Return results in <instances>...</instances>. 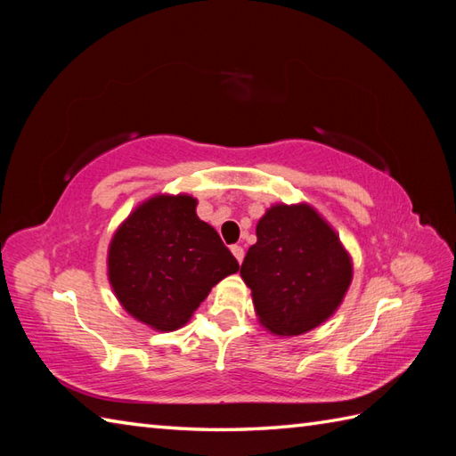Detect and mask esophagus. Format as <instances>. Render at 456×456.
Wrapping results in <instances>:
<instances>
[{
	"label": "esophagus",
	"instance_id": "34e87169",
	"mask_svg": "<svg viewBox=\"0 0 456 456\" xmlns=\"http://www.w3.org/2000/svg\"><path fill=\"white\" fill-rule=\"evenodd\" d=\"M231 253H233V256L239 260V263H243V256H245V250H243V247L233 245V247H231Z\"/></svg>",
	"mask_w": 456,
	"mask_h": 456
}]
</instances>
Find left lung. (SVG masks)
I'll return each mask as SVG.
<instances>
[{
    "label": "left lung",
    "mask_w": 456,
    "mask_h": 456,
    "mask_svg": "<svg viewBox=\"0 0 456 456\" xmlns=\"http://www.w3.org/2000/svg\"><path fill=\"white\" fill-rule=\"evenodd\" d=\"M240 278L260 325L296 337L325 323L353 282V258L337 231L309 203H274L256 223Z\"/></svg>",
    "instance_id": "8db88e82"
}]
</instances>
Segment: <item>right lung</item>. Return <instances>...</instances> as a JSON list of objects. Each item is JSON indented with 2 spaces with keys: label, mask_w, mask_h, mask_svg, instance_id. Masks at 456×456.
Instances as JSON below:
<instances>
[{
  "label": "right lung",
  "mask_w": 456,
  "mask_h": 456,
  "mask_svg": "<svg viewBox=\"0 0 456 456\" xmlns=\"http://www.w3.org/2000/svg\"><path fill=\"white\" fill-rule=\"evenodd\" d=\"M188 193H157L134 208L111 237L108 278L121 307L154 331H176L211 288L239 270L217 231Z\"/></svg>",
  "instance_id": "obj_1"
}]
</instances>
